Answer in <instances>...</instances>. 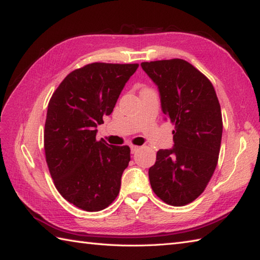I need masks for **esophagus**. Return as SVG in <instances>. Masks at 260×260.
Segmentation results:
<instances>
[{
    "label": "esophagus",
    "instance_id": "esophagus-1",
    "mask_svg": "<svg viewBox=\"0 0 260 260\" xmlns=\"http://www.w3.org/2000/svg\"><path fill=\"white\" fill-rule=\"evenodd\" d=\"M140 150V146H136V145H131V151L132 153H135Z\"/></svg>",
    "mask_w": 260,
    "mask_h": 260
}]
</instances>
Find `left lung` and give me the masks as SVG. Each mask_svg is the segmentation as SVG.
<instances>
[{
  "label": "left lung",
  "mask_w": 260,
  "mask_h": 260,
  "mask_svg": "<svg viewBox=\"0 0 260 260\" xmlns=\"http://www.w3.org/2000/svg\"><path fill=\"white\" fill-rule=\"evenodd\" d=\"M155 82L161 107L174 124V146L159 150L148 170L154 193L182 207L206 189L218 164L222 137L221 108L206 76L183 59L142 62Z\"/></svg>",
  "instance_id": "8db88e82"
}]
</instances>
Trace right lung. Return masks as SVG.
Wrapping results in <instances>:
<instances>
[{"instance_id":"right-lung-1","label":"right lung","mask_w":260,"mask_h":260,"mask_svg":"<svg viewBox=\"0 0 260 260\" xmlns=\"http://www.w3.org/2000/svg\"><path fill=\"white\" fill-rule=\"evenodd\" d=\"M139 63L93 62L76 69L54 90L45 124L46 161L58 192L85 211H101L117 198L131 161L127 145L96 140Z\"/></svg>"}]
</instances>
